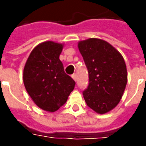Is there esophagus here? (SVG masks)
Wrapping results in <instances>:
<instances>
[{
	"label": "esophagus",
	"mask_w": 146,
	"mask_h": 146,
	"mask_svg": "<svg viewBox=\"0 0 146 146\" xmlns=\"http://www.w3.org/2000/svg\"><path fill=\"white\" fill-rule=\"evenodd\" d=\"M71 77H72V79L75 80V81H76V74H73L72 76H71Z\"/></svg>",
	"instance_id": "esophagus-1"
}]
</instances>
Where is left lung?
I'll list each match as a JSON object with an SVG mask.
<instances>
[{"mask_svg":"<svg viewBox=\"0 0 146 146\" xmlns=\"http://www.w3.org/2000/svg\"><path fill=\"white\" fill-rule=\"evenodd\" d=\"M87 66L89 84L83 93L88 106L106 114L120 102L127 82L124 59L110 44L98 38L78 43Z\"/></svg>","mask_w":146,"mask_h":146,"instance_id":"8db88e82","label":"left lung"}]
</instances>
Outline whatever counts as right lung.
<instances>
[{"label": "right lung", "instance_id": "1", "mask_svg": "<svg viewBox=\"0 0 146 146\" xmlns=\"http://www.w3.org/2000/svg\"><path fill=\"white\" fill-rule=\"evenodd\" d=\"M63 46L53 41L39 44L32 49L23 69L27 92L38 107L48 112L62 106L76 85L59 59Z\"/></svg>", "mask_w": 146, "mask_h": 146}]
</instances>
